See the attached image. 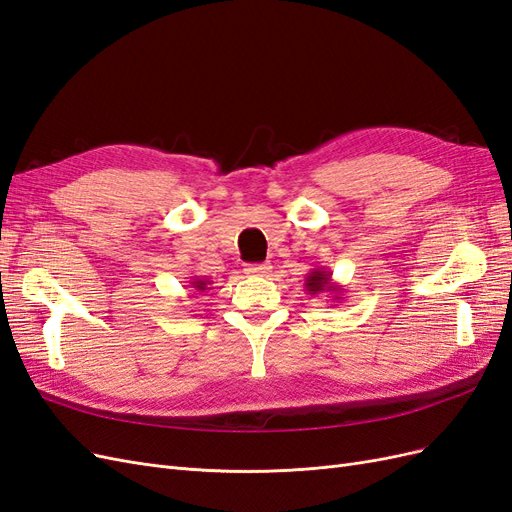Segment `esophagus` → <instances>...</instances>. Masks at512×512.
<instances>
[{"instance_id":"1","label":"esophagus","mask_w":512,"mask_h":512,"mask_svg":"<svg viewBox=\"0 0 512 512\" xmlns=\"http://www.w3.org/2000/svg\"><path fill=\"white\" fill-rule=\"evenodd\" d=\"M269 271H271L269 262H254V265H245V273H247V275H258V277H262V275H267Z\"/></svg>"}]
</instances>
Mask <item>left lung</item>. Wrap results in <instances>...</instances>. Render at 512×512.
Here are the masks:
<instances>
[{"label": "left lung", "instance_id": "left-lung-1", "mask_svg": "<svg viewBox=\"0 0 512 512\" xmlns=\"http://www.w3.org/2000/svg\"><path fill=\"white\" fill-rule=\"evenodd\" d=\"M305 290L312 294V297H316V294H322V292H329V294H333L331 301L344 299L342 297L344 288L339 286L337 282H333V271L324 269V267L312 269V271L307 273V277H305Z\"/></svg>", "mask_w": 512, "mask_h": 512}]
</instances>
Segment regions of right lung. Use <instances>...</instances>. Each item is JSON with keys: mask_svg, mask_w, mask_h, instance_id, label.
<instances>
[{"mask_svg": "<svg viewBox=\"0 0 512 512\" xmlns=\"http://www.w3.org/2000/svg\"><path fill=\"white\" fill-rule=\"evenodd\" d=\"M211 284H213L211 280H205V277H198V275H196V277H192V280H190V286H188V288H190L192 294H200V292L211 290V288H209Z\"/></svg>", "mask_w": 512, "mask_h": 512, "instance_id": "obj_1", "label": "right lung"}]
</instances>
